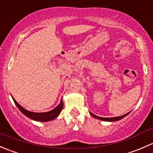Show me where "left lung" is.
<instances>
[{"label":"left lung","instance_id":"1","mask_svg":"<svg viewBox=\"0 0 153 153\" xmlns=\"http://www.w3.org/2000/svg\"><path fill=\"white\" fill-rule=\"evenodd\" d=\"M90 113H91V115L93 116V117L96 118V119H100V120L105 121V122H116V121L121 120V119H123L124 117H125V116H127V115H128L129 113H130V112H129V113H126V114L123 115V116H118V117H112V118H103V117H100V116H96V115L93 114V113H91V112H90Z\"/></svg>","mask_w":153,"mask_h":153}]
</instances>
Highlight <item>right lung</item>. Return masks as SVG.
I'll return each instance as SVG.
<instances>
[{
    "label": "right lung",
    "instance_id": "obj_1",
    "mask_svg": "<svg viewBox=\"0 0 153 153\" xmlns=\"http://www.w3.org/2000/svg\"><path fill=\"white\" fill-rule=\"evenodd\" d=\"M14 102L18 107V109L20 110L23 114L29 117V119H32V120L37 121V122H48V121H51L53 119H56L59 113L62 111V108H63V102L62 100L60 101V103L54 108V109L51 110V111L48 112H44V113H34V112H31L29 111H27L25 108H23L21 105H20L16 100L12 97Z\"/></svg>",
    "mask_w": 153,
    "mask_h": 153
}]
</instances>
